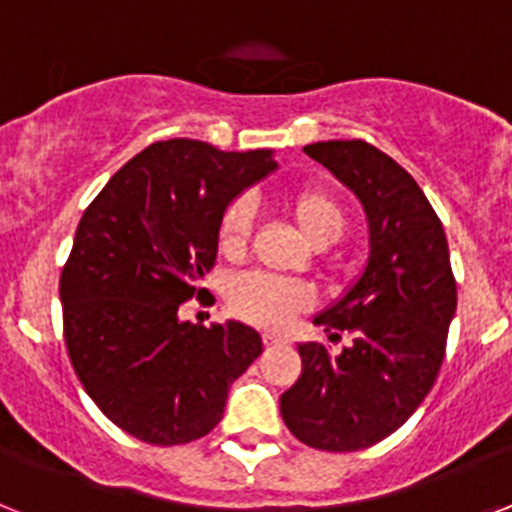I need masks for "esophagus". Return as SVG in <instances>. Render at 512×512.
<instances>
[{"label": "esophagus", "instance_id": "obj_1", "mask_svg": "<svg viewBox=\"0 0 512 512\" xmlns=\"http://www.w3.org/2000/svg\"><path fill=\"white\" fill-rule=\"evenodd\" d=\"M282 343H287V338L282 336V333H274V330H269V333H264V346H282Z\"/></svg>", "mask_w": 512, "mask_h": 512}]
</instances>
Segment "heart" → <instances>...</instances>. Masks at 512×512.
Here are the masks:
<instances>
[{"mask_svg": "<svg viewBox=\"0 0 512 512\" xmlns=\"http://www.w3.org/2000/svg\"><path fill=\"white\" fill-rule=\"evenodd\" d=\"M282 205L300 228L302 238L315 248L336 243L346 230V210L336 194L320 184H297V187L287 189ZM251 233V205L246 200L228 202L217 217V251L223 253L225 259H241L248 251ZM225 300L235 318L259 325V328H279L310 305V295L302 284L284 282V279L266 277V274H246V277L233 279Z\"/></svg>", "mask_w": 512, "mask_h": 512, "instance_id": "1", "label": "heart"}]
</instances>
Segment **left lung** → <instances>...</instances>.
I'll list each match as a JSON object with an SVG mask.
<instances>
[{
  "mask_svg": "<svg viewBox=\"0 0 512 512\" xmlns=\"http://www.w3.org/2000/svg\"><path fill=\"white\" fill-rule=\"evenodd\" d=\"M305 153L364 205L372 253L359 282L315 325L354 343L338 356L325 343L297 346L302 374L279 400L297 441L346 454L395 433L431 392L456 312L449 243L413 176L366 140H328Z\"/></svg>",
  "mask_w": 512,
  "mask_h": 512,
  "instance_id": "1",
  "label": "left lung"
}]
</instances>
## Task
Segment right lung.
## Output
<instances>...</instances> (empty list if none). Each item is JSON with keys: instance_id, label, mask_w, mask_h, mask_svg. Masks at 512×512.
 Here are the masks:
<instances>
[{"instance_id": "1", "label": "right lung", "mask_w": 512, "mask_h": 512, "mask_svg": "<svg viewBox=\"0 0 512 512\" xmlns=\"http://www.w3.org/2000/svg\"><path fill=\"white\" fill-rule=\"evenodd\" d=\"M274 169L266 151L158 140L130 158L84 210L61 271L63 341L87 395L151 446L197 441L220 423L228 387L261 354L241 323L192 325L217 256V217Z\"/></svg>"}]
</instances>
